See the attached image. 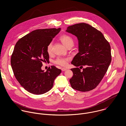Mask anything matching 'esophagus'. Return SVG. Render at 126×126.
<instances>
[{
  "instance_id": "1",
  "label": "esophagus",
  "mask_w": 126,
  "mask_h": 126,
  "mask_svg": "<svg viewBox=\"0 0 126 126\" xmlns=\"http://www.w3.org/2000/svg\"><path fill=\"white\" fill-rule=\"evenodd\" d=\"M61 70H62L63 71H64L66 70H67V69H66V68H62Z\"/></svg>"
}]
</instances>
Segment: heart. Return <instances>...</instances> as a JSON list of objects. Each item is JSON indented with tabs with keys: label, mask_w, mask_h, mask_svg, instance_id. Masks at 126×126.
<instances>
[{
	"label": "heart",
	"mask_w": 126,
	"mask_h": 126,
	"mask_svg": "<svg viewBox=\"0 0 126 126\" xmlns=\"http://www.w3.org/2000/svg\"><path fill=\"white\" fill-rule=\"evenodd\" d=\"M61 42L63 43V44L66 47H67L69 46L73 45L74 44V40L72 37L68 35L64 34L62 36H61L60 38ZM47 52L48 54H51L52 53V43H50L47 48ZM68 58H58L55 61V63L58 65H59L62 66H65L67 65L68 63V62L69 61Z\"/></svg>",
	"instance_id": "b5f03b06"
}]
</instances>
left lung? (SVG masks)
Segmentation results:
<instances>
[{"label": "left lung", "mask_w": 126, "mask_h": 126, "mask_svg": "<svg viewBox=\"0 0 126 126\" xmlns=\"http://www.w3.org/2000/svg\"><path fill=\"white\" fill-rule=\"evenodd\" d=\"M66 32L76 36L79 42V53L71 62L77 67L71 69V86L81 92L93 90L102 79L111 62L109 43L100 31L84 23L70 26ZM83 66L86 67L81 71Z\"/></svg>", "instance_id": "8db88e82"}]
</instances>
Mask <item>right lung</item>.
Segmentation results:
<instances>
[{"label":"right lung","instance_id":"add662e5","mask_svg":"<svg viewBox=\"0 0 126 126\" xmlns=\"http://www.w3.org/2000/svg\"><path fill=\"white\" fill-rule=\"evenodd\" d=\"M61 28L36 30L20 39L15 45L11 63L20 85L29 92L41 94L50 90L61 70L55 66L42 70L43 62L49 61L47 48Z\"/></svg>","mask_w":126,"mask_h":126}]
</instances>
